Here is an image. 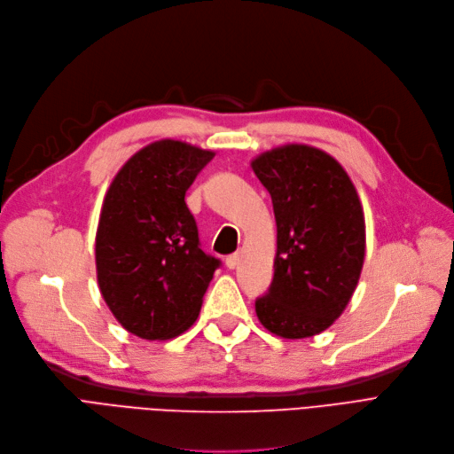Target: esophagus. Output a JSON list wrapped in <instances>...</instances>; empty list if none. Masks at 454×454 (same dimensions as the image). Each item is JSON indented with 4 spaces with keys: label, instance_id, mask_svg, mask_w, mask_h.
<instances>
[{
    "label": "esophagus",
    "instance_id": "1",
    "mask_svg": "<svg viewBox=\"0 0 454 454\" xmlns=\"http://www.w3.org/2000/svg\"><path fill=\"white\" fill-rule=\"evenodd\" d=\"M239 262H241V254H231V255H228L226 258V267L228 269H235L239 265Z\"/></svg>",
    "mask_w": 454,
    "mask_h": 454
}]
</instances>
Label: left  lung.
<instances>
[{"instance_id": "obj_1", "label": "left lung", "mask_w": 454, "mask_h": 454, "mask_svg": "<svg viewBox=\"0 0 454 454\" xmlns=\"http://www.w3.org/2000/svg\"><path fill=\"white\" fill-rule=\"evenodd\" d=\"M252 170L276 219L274 278L255 299V313L280 338L315 336L340 317L360 280L365 221L358 192L332 155L306 145L265 152Z\"/></svg>"}]
</instances>
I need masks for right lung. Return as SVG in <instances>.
I'll list each match as a JSON object with an SVG mask.
<instances>
[{
  "mask_svg": "<svg viewBox=\"0 0 454 454\" xmlns=\"http://www.w3.org/2000/svg\"><path fill=\"white\" fill-rule=\"evenodd\" d=\"M213 152L163 139L131 155L104 199L96 272L116 321L143 340H170L199 317L221 260L200 248L185 192Z\"/></svg>",
  "mask_w": 454,
  "mask_h": 454,
  "instance_id": "right-lung-1",
  "label": "right lung"
}]
</instances>
